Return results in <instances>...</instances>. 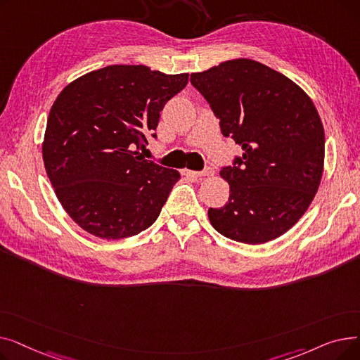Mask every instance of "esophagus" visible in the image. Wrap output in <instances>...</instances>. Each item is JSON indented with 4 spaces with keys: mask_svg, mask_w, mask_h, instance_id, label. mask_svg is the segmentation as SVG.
Here are the masks:
<instances>
[{
    "mask_svg": "<svg viewBox=\"0 0 360 360\" xmlns=\"http://www.w3.org/2000/svg\"><path fill=\"white\" fill-rule=\"evenodd\" d=\"M213 174H214V170L212 167H205L204 170H201V172H195V170L185 169V175H188V176H198V178H201V176H212Z\"/></svg>",
    "mask_w": 360,
    "mask_h": 360,
    "instance_id": "34e87169",
    "label": "esophagus"
}]
</instances>
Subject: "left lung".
<instances>
[{
    "mask_svg": "<svg viewBox=\"0 0 360 360\" xmlns=\"http://www.w3.org/2000/svg\"><path fill=\"white\" fill-rule=\"evenodd\" d=\"M224 137L242 147L220 176L229 201L209 209L213 228L250 245L286 233L305 214L324 170L326 136L308 94L286 75L248 58L191 74Z\"/></svg>",
    "mask_w": 360,
    "mask_h": 360,
    "instance_id": "left-lung-1",
    "label": "left lung"
}]
</instances>
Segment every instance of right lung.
Returning a JSON list of instances; mask_svg holds the SVG:
<instances>
[{
    "label": "right lung",
    "instance_id": "1",
    "mask_svg": "<svg viewBox=\"0 0 360 360\" xmlns=\"http://www.w3.org/2000/svg\"><path fill=\"white\" fill-rule=\"evenodd\" d=\"M186 83L188 72L108 65L75 79L55 99L44 163L56 198L83 231L110 240L155 223L181 175L146 160L137 148Z\"/></svg>",
    "mask_w": 360,
    "mask_h": 360
}]
</instances>
